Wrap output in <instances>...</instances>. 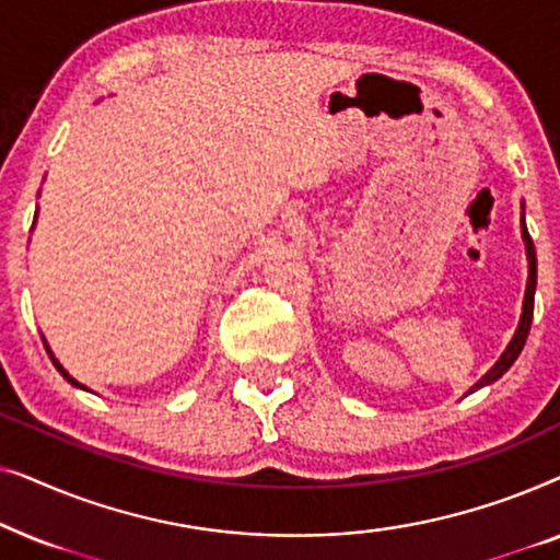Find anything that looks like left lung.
I'll list each match as a JSON object with an SVG mask.
<instances>
[{
    "instance_id": "left-lung-1",
    "label": "left lung",
    "mask_w": 560,
    "mask_h": 560,
    "mask_svg": "<svg viewBox=\"0 0 560 560\" xmlns=\"http://www.w3.org/2000/svg\"><path fill=\"white\" fill-rule=\"evenodd\" d=\"M523 240H525V249H527V262H530V272H527V288H525V303H523V318H520V326L515 336H512L510 347L504 349V354L500 357V362H497L492 370H489L485 377H481L477 385H474L469 393L474 389L485 387V385H492L494 380H500L504 372L510 370L512 362L520 357V351H523L525 341H527V334H530V324H533V305H535V285H538V262H535V244L530 240V234H527V226H525V219H523Z\"/></svg>"
}]
</instances>
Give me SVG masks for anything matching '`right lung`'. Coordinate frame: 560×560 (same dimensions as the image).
Listing matches in <instances>:
<instances>
[{
    "mask_svg": "<svg viewBox=\"0 0 560 560\" xmlns=\"http://www.w3.org/2000/svg\"><path fill=\"white\" fill-rule=\"evenodd\" d=\"M52 364H56V366H58V372H60V374H63V377H66V380H68V382H73V385H79V382H75V380H73V377H71V374H68V372H66V370H63V366H60V364H58V362H56V359H52Z\"/></svg>",
    "mask_w": 560,
    "mask_h": 560,
    "instance_id": "obj_1",
    "label": "right lung"
}]
</instances>
